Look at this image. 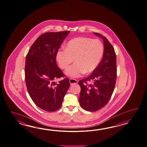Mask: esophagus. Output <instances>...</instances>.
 Segmentation results:
<instances>
[{
    "mask_svg": "<svg viewBox=\"0 0 147 147\" xmlns=\"http://www.w3.org/2000/svg\"><path fill=\"white\" fill-rule=\"evenodd\" d=\"M69 81V83H70L71 85L75 84L78 83V81L76 80L75 79H73V78H70Z\"/></svg>",
    "mask_w": 147,
    "mask_h": 147,
    "instance_id": "obj_1",
    "label": "esophagus"
}]
</instances>
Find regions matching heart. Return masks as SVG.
<instances>
[{
    "label": "heart",
    "mask_w": 147,
    "mask_h": 147,
    "mask_svg": "<svg viewBox=\"0 0 147 147\" xmlns=\"http://www.w3.org/2000/svg\"><path fill=\"white\" fill-rule=\"evenodd\" d=\"M64 48L57 52L56 60L61 69H65L74 59L75 63L66 70L65 75L74 78L93 72L101 62L104 52L100 40L84 37L71 39Z\"/></svg>",
    "instance_id": "1"
}]
</instances>
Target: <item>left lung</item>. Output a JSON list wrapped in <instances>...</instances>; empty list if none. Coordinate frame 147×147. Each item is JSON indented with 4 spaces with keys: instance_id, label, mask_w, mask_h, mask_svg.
<instances>
[{
    "instance_id": "1",
    "label": "left lung",
    "mask_w": 147,
    "mask_h": 147,
    "mask_svg": "<svg viewBox=\"0 0 147 147\" xmlns=\"http://www.w3.org/2000/svg\"><path fill=\"white\" fill-rule=\"evenodd\" d=\"M93 34L103 40V57L91 75L78 81L81 87L80 105L83 109L90 112L98 111L108 103L117 79V59L113 46L106 37L98 33ZM87 81L92 84L88 85Z\"/></svg>"
}]
</instances>
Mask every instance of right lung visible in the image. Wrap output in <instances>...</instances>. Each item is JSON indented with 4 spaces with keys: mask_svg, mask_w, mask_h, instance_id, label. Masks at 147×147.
I'll use <instances>...</instances> for the list:
<instances>
[{
    "mask_svg": "<svg viewBox=\"0 0 147 147\" xmlns=\"http://www.w3.org/2000/svg\"><path fill=\"white\" fill-rule=\"evenodd\" d=\"M69 31L45 33L33 43L26 56L25 74L27 91L34 103L45 111L61 107L69 86L68 78L57 65L56 55Z\"/></svg>",
    "mask_w": 147,
    "mask_h": 147,
    "instance_id": "obj_1",
    "label": "right lung"
}]
</instances>
